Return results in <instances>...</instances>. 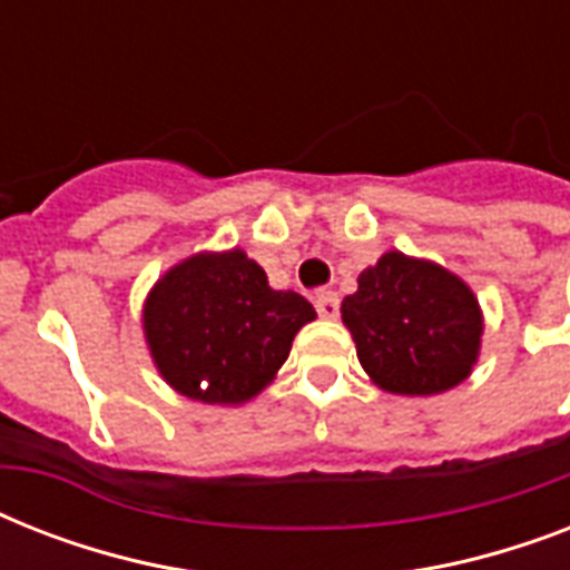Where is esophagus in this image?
<instances>
[{"instance_id":"1","label":"esophagus","mask_w":570,"mask_h":570,"mask_svg":"<svg viewBox=\"0 0 570 570\" xmlns=\"http://www.w3.org/2000/svg\"><path fill=\"white\" fill-rule=\"evenodd\" d=\"M316 313H320L322 320H337V316H340L337 293L320 295V298H316Z\"/></svg>"}]
</instances>
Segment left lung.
Segmentation results:
<instances>
[{
	"label": "left lung",
	"mask_w": 570,
	"mask_h": 570,
	"mask_svg": "<svg viewBox=\"0 0 570 570\" xmlns=\"http://www.w3.org/2000/svg\"><path fill=\"white\" fill-rule=\"evenodd\" d=\"M340 313L366 375L399 396L452 390L468 379L482 346L473 289L438 263L402 250L364 268Z\"/></svg>",
	"instance_id": "left-lung-1"
}]
</instances>
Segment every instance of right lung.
<instances>
[{"label":"right lung","instance_id":"right-lung-1","mask_svg":"<svg viewBox=\"0 0 570 570\" xmlns=\"http://www.w3.org/2000/svg\"><path fill=\"white\" fill-rule=\"evenodd\" d=\"M313 320V304L293 289H272L242 248L204 250L156 281L145 302V340L177 393L242 405L275 379L295 334Z\"/></svg>","mask_w":570,"mask_h":570}]
</instances>
